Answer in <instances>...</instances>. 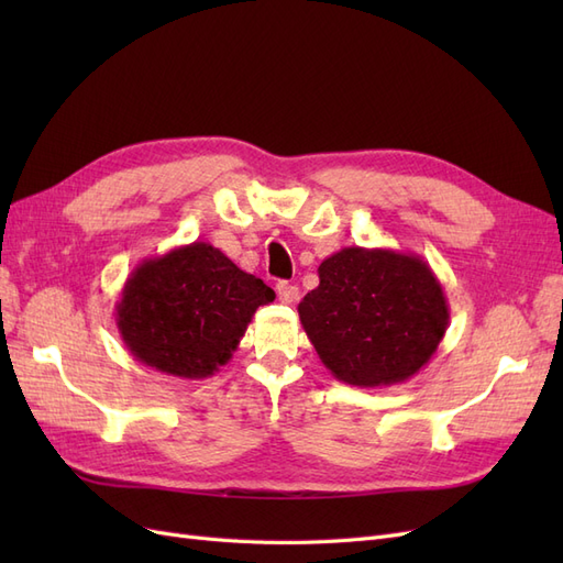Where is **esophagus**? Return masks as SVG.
<instances>
[{
	"label": "esophagus",
	"instance_id": "esophagus-1",
	"mask_svg": "<svg viewBox=\"0 0 563 563\" xmlns=\"http://www.w3.org/2000/svg\"><path fill=\"white\" fill-rule=\"evenodd\" d=\"M277 296H279L282 302L294 305V302H298V298H300V288H298L296 284L279 282V284H277Z\"/></svg>",
	"mask_w": 563,
	"mask_h": 563
}]
</instances>
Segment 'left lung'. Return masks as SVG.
Returning <instances> with one entry per match:
<instances>
[{
	"label": "left lung",
	"instance_id": "8db88e82",
	"mask_svg": "<svg viewBox=\"0 0 563 563\" xmlns=\"http://www.w3.org/2000/svg\"><path fill=\"white\" fill-rule=\"evenodd\" d=\"M298 314L321 364L354 387L413 378L449 329V302L432 267L391 249L345 246L329 255Z\"/></svg>",
	"mask_w": 563,
	"mask_h": 563
}]
</instances>
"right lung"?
Returning a JSON list of instances; mask_svg holds the SVG:
<instances>
[{
    "mask_svg": "<svg viewBox=\"0 0 563 563\" xmlns=\"http://www.w3.org/2000/svg\"><path fill=\"white\" fill-rule=\"evenodd\" d=\"M272 300L275 291L263 279L220 249L192 242L133 267L114 319L141 364L201 380L232 360L251 317Z\"/></svg>",
    "mask_w": 563,
    "mask_h": 563,
    "instance_id": "right-lung-1",
    "label": "right lung"
}]
</instances>
